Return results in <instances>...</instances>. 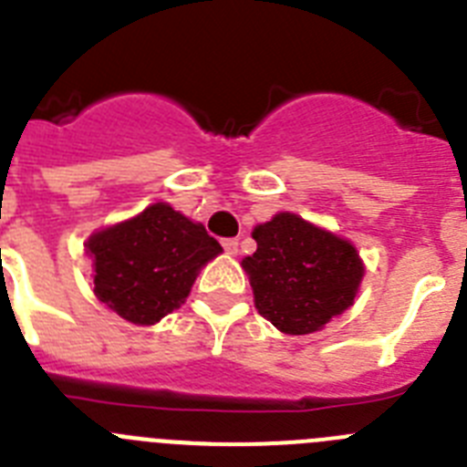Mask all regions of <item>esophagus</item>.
Masks as SVG:
<instances>
[{"label": "esophagus", "instance_id": "34e87169", "mask_svg": "<svg viewBox=\"0 0 467 467\" xmlns=\"http://www.w3.org/2000/svg\"><path fill=\"white\" fill-rule=\"evenodd\" d=\"M222 247L226 250V254H236L238 253V241H236V238H224V241H222Z\"/></svg>", "mask_w": 467, "mask_h": 467}]
</instances>
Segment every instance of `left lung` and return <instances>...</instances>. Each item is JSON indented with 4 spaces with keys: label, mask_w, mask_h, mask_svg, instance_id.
I'll return each mask as SVG.
<instances>
[{
    "label": "left lung",
    "mask_w": 467,
    "mask_h": 467,
    "mask_svg": "<svg viewBox=\"0 0 467 467\" xmlns=\"http://www.w3.org/2000/svg\"><path fill=\"white\" fill-rule=\"evenodd\" d=\"M257 253L243 259L254 306L285 334H311L341 316L358 295L365 266L358 250L295 213L254 226Z\"/></svg>",
    "instance_id": "1"
}]
</instances>
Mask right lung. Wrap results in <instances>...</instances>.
<instances>
[{"mask_svg":"<svg viewBox=\"0 0 467 467\" xmlns=\"http://www.w3.org/2000/svg\"><path fill=\"white\" fill-rule=\"evenodd\" d=\"M220 253L203 224L168 203L150 205L86 241L95 296L133 325H156L182 306L201 266Z\"/></svg>","mask_w":467,"mask_h":467,"instance_id":"right-lung-1","label":"right lung"}]
</instances>
